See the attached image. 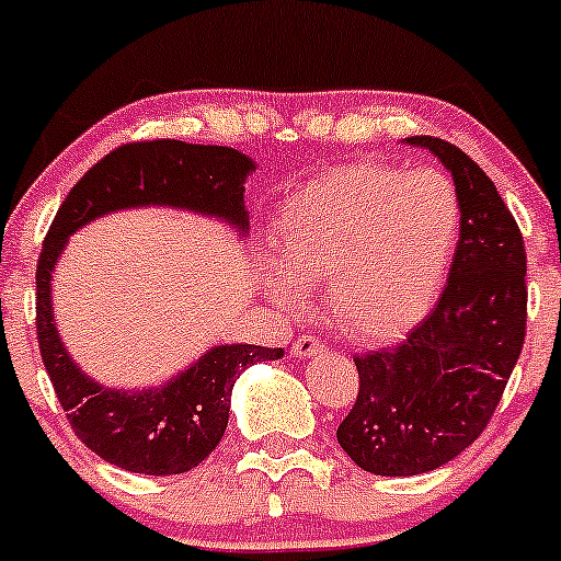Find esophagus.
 Returning a JSON list of instances; mask_svg holds the SVG:
<instances>
[{
  "mask_svg": "<svg viewBox=\"0 0 561 561\" xmlns=\"http://www.w3.org/2000/svg\"><path fill=\"white\" fill-rule=\"evenodd\" d=\"M322 351H324L322 337L298 335L293 343V356H298V359H306V356H313V354H322Z\"/></svg>",
  "mask_w": 561,
  "mask_h": 561,
  "instance_id": "1",
  "label": "esophagus"
}]
</instances>
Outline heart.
<instances>
[{"label":"heart","mask_w":561,"mask_h":561,"mask_svg":"<svg viewBox=\"0 0 561 561\" xmlns=\"http://www.w3.org/2000/svg\"><path fill=\"white\" fill-rule=\"evenodd\" d=\"M458 233V191L442 172L346 164L287 199L263 287L282 309H300L306 285L324 279L337 328L389 341L426 313Z\"/></svg>","instance_id":"heart-1"}]
</instances>
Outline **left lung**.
<instances>
[{
  "mask_svg": "<svg viewBox=\"0 0 561 561\" xmlns=\"http://www.w3.org/2000/svg\"><path fill=\"white\" fill-rule=\"evenodd\" d=\"M453 172L460 237L439 300L399 346L356 356L359 391L337 445L378 477H415L479 439L522 354L527 252L488 172L458 146L412 135Z\"/></svg>",
  "mask_w": 561,
  "mask_h": 561,
  "instance_id": "obj_1",
  "label": "left lung"
}]
</instances>
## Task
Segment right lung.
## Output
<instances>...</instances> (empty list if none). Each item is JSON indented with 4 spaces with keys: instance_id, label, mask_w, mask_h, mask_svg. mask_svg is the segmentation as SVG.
<instances>
[{
    "instance_id": "1",
    "label": "right lung",
    "mask_w": 561,
    "mask_h": 561,
    "mask_svg": "<svg viewBox=\"0 0 561 561\" xmlns=\"http://www.w3.org/2000/svg\"><path fill=\"white\" fill-rule=\"evenodd\" d=\"M250 157L229 146L186 140H138L114 149L79 178L55 213L36 263V337L42 362L73 434L116 469L149 477L191 471L224 439L231 389L255 362L285 351L233 343L215 346L159 389H103L73 365L53 322L50 276L69 233L114 210L146 205L181 207L229 220L248 233L244 178Z\"/></svg>"
}]
</instances>
